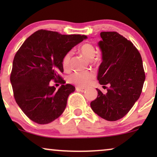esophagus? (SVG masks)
<instances>
[{"label":"esophagus","mask_w":157,"mask_h":157,"mask_svg":"<svg viewBox=\"0 0 157 157\" xmlns=\"http://www.w3.org/2000/svg\"><path fill=\"white\" fill-rule=\"evenodd\" d=\"M76 90L77 91H81V92H84L86 91V89L84 88H82V87H78L77 86L76 87Z\"/></svg>","instance_id":"1"}]
</instances>
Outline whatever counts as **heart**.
<instances>
[{"label":"heart","instance_id":"heart-1","mask_svg":"<svg viewBox=\"0 0 157 157\" xmlns=\"http://www.w3.org/2000/svg\"><path fill=\"white\" fill-rule=\"evenodd\" d=\"M80 51L87 59L91 60L95 56L96 50L93 45L91 44H84L80 47ZM71 53H68L64 56L62 60V66L65 70H67L70 66ZM95 78V74L91 71H76L69 76V81L78 86L85 87L91 84Z\"/></svg>","mask_w":157,"mask_h":157}]
</instances>
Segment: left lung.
Instances as JSON below:
<instances>
[{
    "label": "left lung",
    "instance_id": "left-lung-1",
    "mask_svg": "<svg viewBox=\"0 0 157 157\" xmlns=\"http://www.w3.org/2000/svg\"><path fill=\"white\" fill-rule=\"evenodd\" d=\"M98 43L102 62L97 79L101 85L109 84L106 94L99 89L91 102L94 112L107 121L123 118L141 95L145 74L140 53L130 40L117 32H101Z\"/></svg>",
    "mask_w": 157,
    "mask_h": 157
}]
</instances>
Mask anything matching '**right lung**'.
<instances>
[{
	"instance_id": "obj_1",
	"label": "right lung",
	"mask_w": 157,
	"mask_h": 157,
	"mask_svg": "<svg viewBox=\"0 0 157 157\" xmlns=\"http://www.w3.org/2000/svg\"><path fill=\"white\" fill-rule=\"evenodd\" d=\"M84 35H62L39 30L30 36L14 56L10 83L15 100L23 112L39 124L51 123L65 110L74 86L64 81L62 60L73 47L86 39ZM62 85L58 90L50 81Z\"/></svg>"
}]
</instances>
